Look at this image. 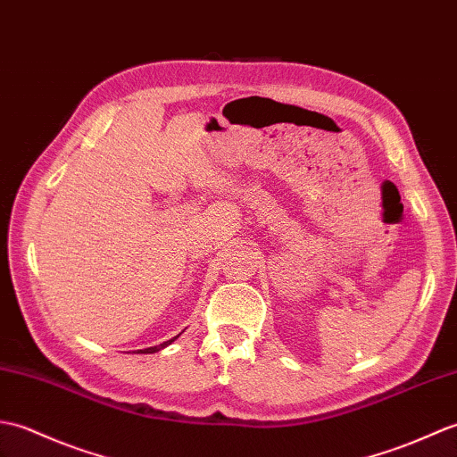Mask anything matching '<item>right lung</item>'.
Segmentation results:
<instances>
[{"instance_id":"1","label":"right lung","mask_w":457,"mask_h":457,"mask_svg":"<svg viewBox=\"0 0 457 457\" xmlns=\"http://www.w3.org/2000/svg\"><path fill=\"white\" fill-rule=\"evenodd\" d=\"M178 337H179V334H178ZM178 337H174V338H171V340H168V342H162V344H158V346H150V348H145V350H138L137 353H154V352H160V350H164L166 346H170V344L171 342H174Z\"/></svg>"}]
</instances>
